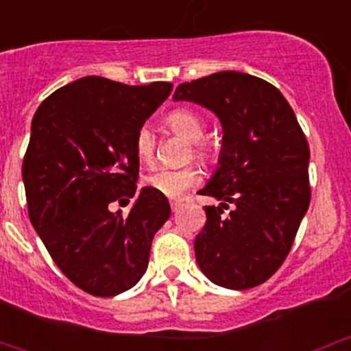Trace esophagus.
Segmentation results:
<instances>
[{
	"label": "esophagus",
	"instance_id": "esophagus-1",
	"mask_svg": "<svg viewBox=\"0 0 351 351\" xmlns=\"http://www.w3.org/2000/svg\"><path fill=\"white\" fill-rule=\"evenodd\" d=\"M169 205H171V210L176 212L180 208V205H182V202H180V200H169Z\"/></svg>",
	"mask_w": 351,
	"mask_h": 351
}]
</instances>
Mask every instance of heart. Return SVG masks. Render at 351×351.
<instances>
[{
  "mask_svg": "<svg viewBox=\"0 0 351 351\" xmlns=\"http://www.w3.org/2000/svg\"><path fill=\"white\" fill-rule=\"evenodd\" d=\"M166 125L176 136L183 137L185 141L192 143V154L202 161H210L215 158V149L210 143L204 141L205 122L198 113L189 108H176L168 113L166 117ZM156 141L153 132L147 127L137 132L136 141H134V149H136L137 158L143 162H151L154 156ZM200 182V173L193 166H185L180 169L161 168L156 169L154 173L146 176L144 183L147 189L153 192L165 195L168 198L182 197L186 190L195 186Z\"/></svg>",
  "mask_w": 351,
  "mask_h": 351,
  "instance_id": "1",
  "label": "heart"
}]
</instances>
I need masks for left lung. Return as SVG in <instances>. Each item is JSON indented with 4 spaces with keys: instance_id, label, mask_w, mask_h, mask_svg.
I'll use <instances>...</instances> for the list:
<instances>
[{
    "instance_id": "obj_1",
    "label": "left lung",
    "mask_w": 351,
    "mask_h": 351,
    "mask_svg": "<svg viewBox=\"0 0 351 351\" xmlns=\"http://www.w3.org/2000/svg\"><path fill=\"white\" fill-rule=\"evenodd\" d=\"M173 100L212 110L224 132L217 169L198 192L221 200L205 207L198 267L226 289L263 284L285 261L311 202L309 146L295 113L274 84L238 71L182 83Z\"/></svg>"
}]
</instances>
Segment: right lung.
<instances>
[{
    "label": "right lung",
    "instance_id": "1",
    "mask_svg": "<svg viewBox=\"0 0 351 351\" xmlns=\"http://www.w3.org/2000/svg\"><path fill=\"white\" fill-rule=\"evenodd\" d=\"M171 90L166 81L86 76L45 98L32 120L22 168L28 217L62 274L91 295L113 297L141 280L171 214L168 198L147 186L129 215L110 210L136 193L134 141Z\"/></svg>",
    "mask_w": 351,
    "mask_h": 351
}]
</instances>
